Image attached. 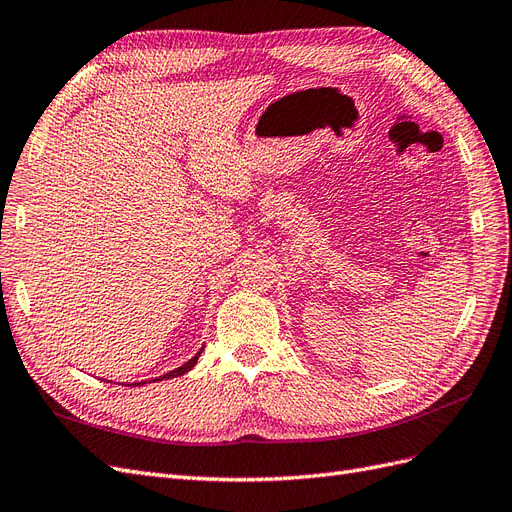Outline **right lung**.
Masks as SVG:
<instances>
[{"instance_id":"right-lung-1","label":"right lung","mask_w":512,"mask_h":512,"mask_svg":"<svg viewBox=\"0 0 512 512\" xmlns=\"http://www.w3.org/2000/svg\"><path fill=\"white\" fill-rule=\"evenodd\" d=\"M203 354V348H200L190 361H185L181 367H177V369H173V371H168V374H164V376H158V378H151V380H141V382H130V384H126V386H143V384H147V382H162V380H170V378H179V376H183V374H188V371L198 363V356Z\"/></svg>"}]
</instances>
